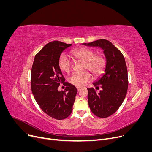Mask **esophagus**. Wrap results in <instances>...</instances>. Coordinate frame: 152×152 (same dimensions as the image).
<instances>
[{
	"mask_svg": "<svg viewBox=\"0 0 152 152\" xmlns=\"http://www.w3.org/2000/svg\"><path fill=\"white\" fill-rule=\"evenodd\" d=\"M81 88H82V87H77V89L78 91H79L81 89Z\"/></svg>",
	"mask_w": 152,
	"mask_h": 152,
	"instance_id": "obj_1",
	"label": "esophagus"
}]
</instances>
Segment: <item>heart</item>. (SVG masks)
I'll return each instance as SVG.
<instances>
[{
    "instance_id": "obj_1",
    "label": "heart",
    "mask_w": 152,
    "mask_h": 152,
    "mask_svg": "<svg viewBox=\"0 0 152 152\" xmlns=\"http://www.w3.org/2000/svg\"><path fill=\"white\" fill-rule=\"evenodd\" d=\"M72 55L77 60L84 62V70L91 72L94 77L99 76L103 72L105 65V59L103 55L96 54L94 50L85 48L73 50ZM58 65L61 71L68 73L72 70V62L67 55L63 54L59 57ZM91 79V73L86 72L73 73L68 77V80L72 85L80 87L86 85Z\"/></svg>"
}]
</instances>
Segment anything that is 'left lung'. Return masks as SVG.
I'll return each mask as SVG.
<instances>
[{
	"mask_svg": "<svg viewBox=\"0 0 152 152\" xmlns=\"http://www.w3.org/2000/svg\"><path fill=\"white\" fill-rule=\"evenodd\" d=\"M82 44L103 50L106 58L104 73L93 83L96 89L100 87L101 90L96 93L94 89L87 88V98L91 112L96 116L108 117L120 107L127 94L128 75L125 59L120 50L107 40Z\"/></svg>",
	"mask_w": 152,
	"mask_h": 152,
	"instance_id": "1",
	"label": "left lung"
}]
</instances>
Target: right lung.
Listing matches in <instances>:
<instances>
[{
    "mask_svg": "<svg viewBox=\"0 0 152 152\" xmlns=\"http://www.w3.org/2000/svg\"><path fill=\"white\" fill-rule=\"evenodd\" d=\"M72 44L58 40L47 44L35 55L31 72V87L37 103L50 117L63 120L71 114L77 93L76 87L67 82L62 75L58 61L62 52ZM61 83L65 91H59Z\"/></svg>",
    "mask_w": 152,
    "mask_h": 152,
    "instance_id": "1",
    "label": "right lung"
}]
</instances>
